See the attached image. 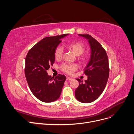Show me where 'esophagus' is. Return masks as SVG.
Returning a JSON list of instances; mask_svg holds the SVG:
<instances>
[{
    "instance_id": "esophagus-1",
    "label": "esophagus",
    "mask_w": 134,
    "mask_h": 134,
    "mask_svg": "<svg viewBox=\"0 0 134 134\" xmlns=\"http://www.w3.org/2000/svg\"><path fill=\"white\" fill-rule=\"evenodd\" d=\"M73 79H72V78H70V77H68V76H67V77H66V80H72Z\"/></svg>"
}]
</instances>
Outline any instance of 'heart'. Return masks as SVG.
Wrapping results in <instances>:
<instances>
[{
    "label": "heart",
    "mask_w": 134,
    "mask_h": 134,
    "mask_svg": "<svg viewBox=\"0 0 134 134\" xmlns=\"http://www.w3.org/2000/svg\"><path fill=\"white\" fill-rule=\"evenodd\" d=\"M68 47L73 51L74 54L77 56H80L85 51L84 44L80 42H72L68 44ZM64 53V48L61 46H58L54 51V57L57 60L60 59ZM80 60H84L85 59L83 57L79 58ZM61 69L64 72L71 75L77 69V66L74 64H63L61 67Z\"/></svg>",
    "instance_id": "b5f03b06"
}]
</instances>
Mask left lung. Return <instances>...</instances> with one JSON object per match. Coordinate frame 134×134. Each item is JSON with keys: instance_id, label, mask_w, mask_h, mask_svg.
I'll return each instance as SVG.
<instances>
[{"instance_id": "obj_1", "label": "left lung", "mask_w": 134, "mask_h": 134, "mask_svg": "<svg viewBox=\"0 0 134 134\" xmlns=\"http://www.w3.org/2000/svg\"><path fill=\"white\" fill-rule=\"evenodd\" d=\"M88 40L91 48V57L85 68L84 73L88 76L85 83L79 82L75 96L80 102L87 103L96 100L103 92L109 74L108 58L104 49L96 40L89 34H79Z\"/></svg>"}]
</instances>
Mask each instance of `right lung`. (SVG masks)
<instances>
[{"mask_svg": "<svg viewBox=\"0 0 134 134\" xmlns=\"http://www.w3.org/2000/svg\"><path fill=\"white\" fill-rule=\"evenodd\" d=\"M69 34L43 38L30 49L25 59V73L33 94L43 102L58 100L66 79L64 75L55 77L48 75L47 70L55 61L54 51L61 39Z\"/></svg>", "mask_w": 134, "mask_h": 134, "instance_id": "right-lung-1", "label": "right lung"}]
</instances>
